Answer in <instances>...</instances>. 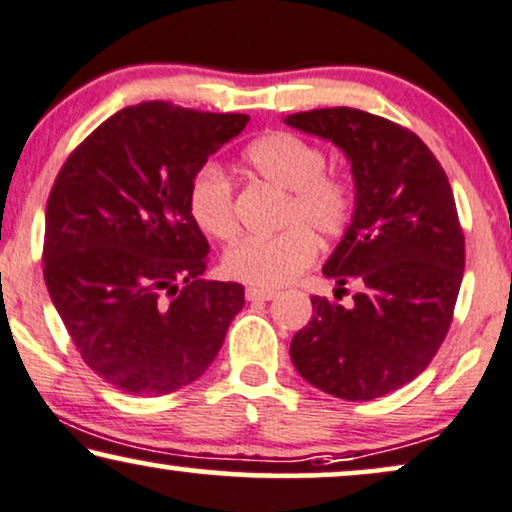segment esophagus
Masks as SVG:
<instances>
[{
  "mask_svg": "<svg viewBox=\"0 0 512 512\" xmlns=\"http://www.w3.org/2000/svg\"><path fill=\"white\" fill-rule=\"evenodd\" d=\"M274 297H276L274 290H262V288L245 290V299H248V302H269V299H274Z\"/></svg>",
  "mask_w": 512,
  "mask_h": 512,
  "instance_id": "obj_1",
  "label": "esophagus"
}]
</instances>
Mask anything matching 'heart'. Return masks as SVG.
I'll list each match as a JSON object with an SVG mask.
<instances>
[{"mask_svg":"<svg viewBox=\"0 0 512 512\" xmlns=\"http://www.w3.org/2000/svg\"><path fill=\"white\" fill-rule=\"evenodd\" d=\"M248 173L288 192L281 210L283 231L243 238L224 252L227 276L255 288H281L309 267L318 238H337L353 215V189L344 177L325 173V154L292 133H267L243 152ZM187 208L203 234L231 241L238 231L234 189L220 168L208 163L189 180Z\"/></svg>","mask_w":512,"mask_h":512,"instance_id":"obj_1","label":"heart"}]
</instances>
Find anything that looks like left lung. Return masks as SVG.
<instances>
[{"mask_svg": "<svg viewBox=\"0 0 512 512\" xmlns=\"http://www.w3.org/2000/svg\"><path fill=\"white\" fill-rule=\"evenodd\" d=\"M290 128L330 140L351 163L356 208L323 274L353 306L311 297L290 344L297 372L342 400H372L426 370L445 339L463 278V234L447 175L407 128L353 107L290 114Z\"/></svg>", "mask_w": 512, "mask_h": 512, "instance_id": "1", "label": "left lung"}]
</instances>
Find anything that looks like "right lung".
<instances>
[{"label":"right lung","instance_id":"1","mask_svg":"<svg viewBox=\"0 0 512 512\" xmlns=\"http://www.w3.org/2000/svg\"><path fill=\"white\" fill-rule=\"evenodd\" d=\"M248 121L140 102L95 128L60 168L46 203L44 281L84 363L119 391L192 384L243 309V285L201 278L210 245L187 189Z\"/></svg>","mask_w":512,"mask_h":512}]
</instances>
